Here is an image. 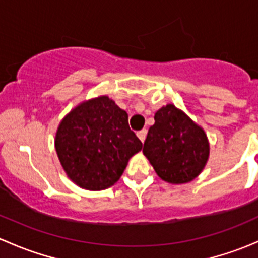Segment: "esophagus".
Listing matches in <instances>:
<instances>
[{"label": "esophagus", "instance_id": "esophagus-1", "mask_svg": "<svg viewBox=\"0 0 258 258\" xmlns=\"http://www.w3.org/2000/svg\"><path fill=\"white\" fill-rule=\"evenodd\" d=\"M146 135H147V130H146V128L141 130V131H139V132H137V136H139V139L141 140V142H144V141H145V139H146Z\"/></svg>", "mask_w": 258, "mask_h": 258}]
</instances>
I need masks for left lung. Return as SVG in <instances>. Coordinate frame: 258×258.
I'll list each match as a JSON object with an SVG mask.
<instances>
[{
  "mask_svg": "<svg viewBox=\"0 0 258 258\" xmlns=\"http://www.w3.org/2000/svg\"><path fill=\"white\" fill-rule=\"evenodd\" d=\"M209 152L204 130L182 111L167 105L156 112L144 153L163 181L186 183L196 178L206 165Z\"/></svg>",
  "mask_w": 258,
  "mask_h": 258,
  "instance_id": "obj_1",
  "label": "left lung"
}]
</instances>
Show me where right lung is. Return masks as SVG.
I'll return each mask as SVG.
<instances>
[{
  "mask_svg": "<svg viewBox=\"0 0 258 258\" xmlns=\"http://www.w3.org/2000/svg\"><path fill=\"white\" fill-rule=\"evenodd\" d=\"M54 145L69 177L96 191L116 183L130 157L142 148L130 128L126 111L107 96L81 103L67 114Z\"/></svg>",
  "mask_w": 258,
  "mask_h": 258,
  "instance_id": "right-lung-1",
  "label": "right lung"
}]
</instances>
